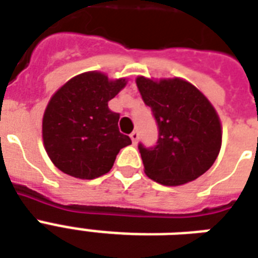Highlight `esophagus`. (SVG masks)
Returning a JSON list of instances; mask_svg holds the SVG:
<instances>
[{
  "instance_id": "esophagus-1",
  "label": "esophagus",
  "mask_w": 258,
  "mask_h": 258,
  "mask_svg": "<svg viewBox=\"0 0 258 258\" xmlns=\"http://www.w3.org/2000/svg\"><path fill=\"white\" fill-rule=\"evenodd\" d=\"M130 138H131V141H133V144H137V141H138V138H140V133L135 130V131H133V133L130 134Z\"/></svg>"
}]
</instances>
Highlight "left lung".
<instances>
[{"label": "left lung", "instance_id": "1", "mask_svg": "<svg viewBox=\"0 0 258 258\" xmlns=\"http://www.w3.org/2000/svg\"><path fill=\"white\" fill-rule=\"evenodd\" d=\"M137 87L156 120V145H138L145 174L159 184L175 186L205 174L221 148V123L209 99L181 79H137Z\"/></svg>", "mask_w": 258, "mask_h": 258}]
</instances>
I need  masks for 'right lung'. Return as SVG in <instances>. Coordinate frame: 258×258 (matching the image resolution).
I'll use <instances>...</instances> for the list:
<instances>
[{
    "mask_svg": "<svg viewBox=\"0 0 258 258\" xmlns=\"http://www.w3.org/2000/svg\"><path fill=\"white\" fill-rule=\"evenodd\" d=\"M125 84V79L88 72L53 94L42 117V140L60 171L80 179L110 171L120 149L131 144L128 135L118 131L120 114L107 106Z\"/></svg>",
    "mask_w": 258,
    "mask_h": 258,
    "instance_id": "obj_1",
    "label": "right lung"
}]
</instances>
